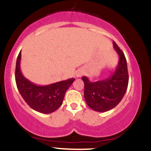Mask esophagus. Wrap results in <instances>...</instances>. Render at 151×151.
Returning a JSON list of instances; mask_svg holds the SVG:
<instances>
[{
  "mask_svg": "<svg viewBox=\"0 0 151 151\" xmlns=\"http://www.w3.org/2000/svg\"><path fill=\"white\" fill-rule=\"evenodd\" d=\"M82 75V71H79V72H77V74H76V77H80Z\"/></svg>",
  "mask_w": 151,
  "mask_h": 151,
  "instance_id": "obj_1",
  "label": "esophagus"
}]
</instances>
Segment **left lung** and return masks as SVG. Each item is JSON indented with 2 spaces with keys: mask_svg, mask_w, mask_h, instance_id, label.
Instances as JSON below:
<instances>
[{
  "mask_svg": "<svg viewBox=\"0 0 151 151\" xmlns=\"http://www.w3.org/2000/svg\"><path fill=\"white\" fill-rule=\"evenodd\" d=\"M114 47L119 55L115 71L104 80L90 82L88 77H82L85 84V101L89 107L98 112H106L114 109L122 101L129 82L127 64L124 54L115 42Z\"/></svg>",
  "mask_w": 151,
  "mask_h": 151,
  "instance_id": "left-lung-1",
  "label": "left lung"
}]
</instances>
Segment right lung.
Instances as JSON below:
<instances>
[{"label":"right lung","instance_id":"add662e5","mask_svg":"<svg viewBox=\"0 0 151 151\" xmlns=\"http://www.w3.org/2000/svg\"><path fill=\"white\" fill-rule=\"evenodd\" d=\"M21 51L17 59L15 80L19 93L28 106L36 111L50 114L55 111L63 104L65 93L74 78L60 81L47 85H37L26 78L20 69Z\"/></svg>","mask_w":151,"mask_h":151}]
</instances>
